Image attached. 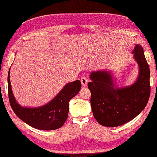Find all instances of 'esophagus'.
I'll return each instance as SVG.
<instances>
[{"mask_svg":"<svg viewBox=\"0 0 157 157\" xmlns=\"http://www.w3.org/2000/svg\"><path fill=\"white\" fill-rule=\"evenodd\" d=\"M80 81H81L82 85L83 86H87V84H88V80L87 79L85 78V77H82L80 79Z\"/></svg>","mask_w":157,"mask_h":157,"instance_id":"34e87169","label":"esophagus"}]
</instances>
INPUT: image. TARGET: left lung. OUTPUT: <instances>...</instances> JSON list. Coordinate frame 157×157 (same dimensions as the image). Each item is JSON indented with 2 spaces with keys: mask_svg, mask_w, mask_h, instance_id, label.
Here are the masks:
<instances>
[{
  "mask_svg": "<svg viewBox=\"0 0 157 157\" xmlns=\"http://www.w3.org/2000/svg\"><path fill=\"white\" fill-rule=\"evenodd\" d=\"M133 53L139 65L140 74L132 86L115 88L109 71H96L90 75L92 81L88 82V87L91 92L93 115L102 126L116 127L126 124L138 115L149 101V66L140 45H136Z\"/></svg>",
  "mask_w": 157,
  "mask_h": 157,
  "instance_id": "left-lung-1",
  "label": "left lung"
}]
</instances>
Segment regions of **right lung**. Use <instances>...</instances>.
Listing matches in <instances>:
<instances>
[{"label": "right lung", "mask_w": 157, "mask_h": 157, "mask_svg": "<svg viewBox=\"0 0 157 157\" xmlns=\"http://www.w3.org/2000/svg\"><path fill=\"white\" fill-rule=\"evenodd\" d=\"M8 84L9 101L14 113L28 125L42 130H53L63 126L68 117L70 99L81 88V82L78 80L69 82L46 105L37 108H27L20 106L14 98L10 80V69Z\"/></svg>", "instance_id": "add662e5"}]
</instances>
